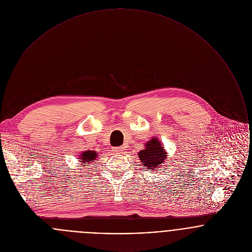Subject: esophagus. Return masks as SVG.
<instances>
[{
	"label": "esophagus",
	"mask_w": 252,
	"mask_h": 252,
	"mask_svg": "<svg viewBox=\"0 0 252 252\" xmlns=\"http://www.w3.org/2000/svg\"><path fill=\"white\" fill-rule=\"evenodd\" d=\"M113 149V151L116 153V154H120L121 152H122V148H119V147H114V148H112Z\"/></svg>",
	"instance_id": "34e87169"
}]
</instances>
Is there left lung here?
<instances>
[{
    "mask_svg": "<svg viewBox=\"0 0 252 252\" xmlns=\"http://www.w3.org/2000/svg\"><path fill=\"white\" fill-rule=\"evenodd\" d=\"M140 160L148 171H153L162 166L167 158V152L158 139L153 138L145 144V147L139 152Z\"/></svg>",
    "mask_w": 252,
    "mask_h": 252,
    "instance_id": "obj_1",
    "label": "left lung"
}]
</instances>
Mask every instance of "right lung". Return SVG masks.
<instances>
[{"label": "right lung", "instance_id": "add662e5", "mask_svg": "<svg viewBox=\"0 0 252 252\" xmlns=\"http://www.w3.org/2000/svg\"><path fill=\"white\" fill-rule=\"evenodd\" d=\"M96 157H97V152L91 151V150H86L81 153L79 161H81L83 164H85V163L88 164L90 162H93V160H95Z\"/></svg>", "mask_w": 252, "mask_h": 252}]
</instances>
